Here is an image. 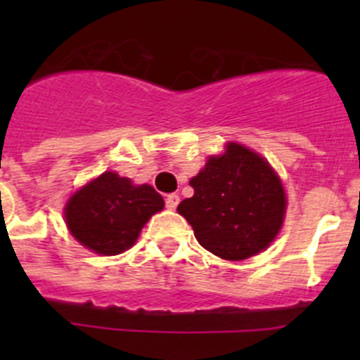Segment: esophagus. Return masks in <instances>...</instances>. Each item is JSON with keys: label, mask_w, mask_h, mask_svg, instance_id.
Returning a JSON list of instances; mask_svg holds the SVG:
<instances>
[{"label": "esophagus", "mask_w": 360, "mask_h": 360, "mask_svg": "<svg viewBox=\"0 0 360 360\" xmlns=\"http://www.w3.org/2000/svg\"><path fill=\"white\" fill-rule=\"evenodd\" d=\"M178 203H180V196L178 195H167L165 196V207L174 211L178 207Z\"/></svg>", "instance_id": "obj_1"}]
</instances>
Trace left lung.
<instances>
[{"mask_svg":"<svg viewBox=\"0 0 360 360\" xmlns=\"http://www.w3.org/2000/svg\"><path fill=\"white\" fill-rule=\"evenodd\" d=\"M189 184L195 195L176 211L214 256L241 262L278 236L287 196L276 171L252 149L229 142L224 155L209 158Z\"/></svg>","mask_w":360,"mask_h":360,"instance_id":"8db88e82","label":"left lung"}]
</instances>
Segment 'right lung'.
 I'll list each match as a JSON object with an SVG mask.
<instances>
[{
    "label": "right lung",
    "mask_w": 360,
    "mask_h": 360,
    "mask_svg": "<svg viewBox=\"0 0 360 360\" xmlns=\"http://www.w3.org/2000/svg\"><path fill=\"white\" fill-rule=\"evenodd\" d=\"M162 209L164 198L151 186H133L129 178L106 171L68 200L65 219L86 249L115 256L135 243L144 224Z\"/></svg>",
    "instance_id": "right-lung-1"
}]
</instances>
